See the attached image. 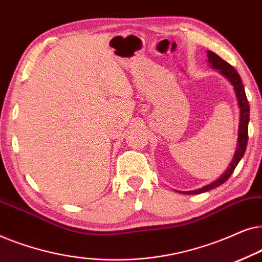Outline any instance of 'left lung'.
Returning <instances> with one entry per match:
<instances>
[{
  "mask_svg": "<svg viewBox=\"0 0 262 262\" xmlns=\"http://www.w3.org/2000/svg\"><path fill=\"white\" fill-rule=\"evenodd\" d=\"M207 58H209V64L213 69L220 71V74L227 78L234 87L236 99H237V103L239 107V124H238V137H237V146H236V151L234 154V159L229 164L228 169L224 171L223 175L214 180L211 184L204 186L202 188L194 189V191H186L182 192L184 194H199V193L207 192L210 189L216 188L222 184H224L225 181L230 178V175L234 173L236 166H237L239 161L245 155L246 148H247V142H248V123H249V103L247 100L245 87L242 84V80L237 74V71L234 69V67H231L230 64L225 62L224 59H222L220 56H217L216 53L212 51H207Z\"/></svg>",
  "mask_w": 262,
  "mask_h": 262,
  "instance_id": "left-lung-1",
  "label": "left lung"
}]
</instances>
